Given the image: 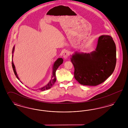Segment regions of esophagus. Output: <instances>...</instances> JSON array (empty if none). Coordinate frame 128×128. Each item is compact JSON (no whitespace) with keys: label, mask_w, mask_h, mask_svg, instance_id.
Instances as JSON below:
<instances>
[{"label":"esophagus","mask_w":128,"mask_h":128,"mask_svg":"<svg viewBox=\"0 0 128 128\" xmlns=\"http://www.w3.org/2000/svg\"><path fill=\"white\" fill-rule=\"evenodd\" d=\"M68 56H69L68 52L67 51H65V52L64 53V54H63V58H64V59H67Z\"/></svg>","instance_id":"1"}]
</instances>
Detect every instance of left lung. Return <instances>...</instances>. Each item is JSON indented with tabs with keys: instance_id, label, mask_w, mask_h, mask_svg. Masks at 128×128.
<instances>
[{
	"instance_id": "1",
	"label": "left lung",
	"mask_w": 128,
	"mask_h": 128,
	"mask_svg": "<svg viewBox=\"0 0 128 128\" xmlns=\"http://www.w3.org/2000/svg\"><path fill=\"white\" fill-rule=\"evenodd\" d=\"M70 60L74 78L82 85L96 86L113 73L116 64V47L110 36L99 37L95 51L90 53L75 52Z\"/></svg>"
}]
</instances>
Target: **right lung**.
<instances>
[{"instance_id":"right-lung-1","label":"right lung","mask_w":128,"mask_h":128,"mask_svg":"<svg viewBox=\"0 0 128 128\" xmlns=\"http://www.w3.org/2000/svg\"><path fill=\"white\" fill-rule=\"evenodd\" d=\"M14 48H15V46H14L13 49H12V58H13V54L14 53ZM63 59L62 58H58L57 59V60L55 61L54 63L53 68H52V75L51 79L50 80L48 83L46 85H45L43 87H41V88H40L39 89H38L35 90H37L38 91H44L46 90H48V89L51 88L52 87V86L54 84H55V82H56V70L58 69V68L59 67V66L63 63ZM12 66L15 75H16L17 78L18 80H20V79L18 78V76L17 73V72H16V69H15V67L14 64L13 62V60H12ZM20 82L22 83V82Z\"/></svg>"}]
</instances>
